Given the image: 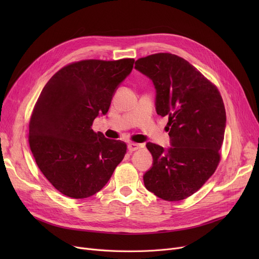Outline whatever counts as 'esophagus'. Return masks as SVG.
<instances>
[{"instance_id":"obj_1","label":"esophagus","mask_w":259,"mask_h":259,"mask_svg":"<svg viewBox=\"0 0 259 259\" xmlns=\"http://www.w3.org/2000/svg\"><path fill=\"white\" fill-rule=\"evenodd\" d=\"M143 146L142 145H140V144H135V143H130L129 145H128V150L130 151V152H133V151H137V150H139V149H141Z\"/></svg>"}]
</instances>
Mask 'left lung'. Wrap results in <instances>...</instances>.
<instances>
[{
  "instance_id": "left-lung-1",
  "label": "left lung",
  "mask_w": 259,
  "mask_h": 259,
  "mask_svg": "<svg viewBox=\"0 0 259 259\" xmlns=\"http://www.w3.org/2000/svg\"><path fill=\"white\" fill-rule=\"evenodd\" d=\"M135 69L151 78L156 112L168 116L172 147L148 143L153 166L144 175L147 190L168 201L194 194L219 166L226 109L217 87L194 66L172 53L139 59Z\"/></svg>"
}]
</instances>
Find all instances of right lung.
<instances>
[{"label":"right lung","instance_id":"1","mask_svg":"<svg viewBox=\"0 0 259 259\" xmlns=\"http://www.w3.org/2000/svg\"><path fill=\"white\" fill-rule=\"evenodd\" d=\"M133 59L84 60L68 64L43 88L29 120L28 142L38 169L62 194L81 199L110 180L127 152L121 141L92 130L106 114Z\"/></svg>","mask_w":259,"mask_h":259}]
</instances>
